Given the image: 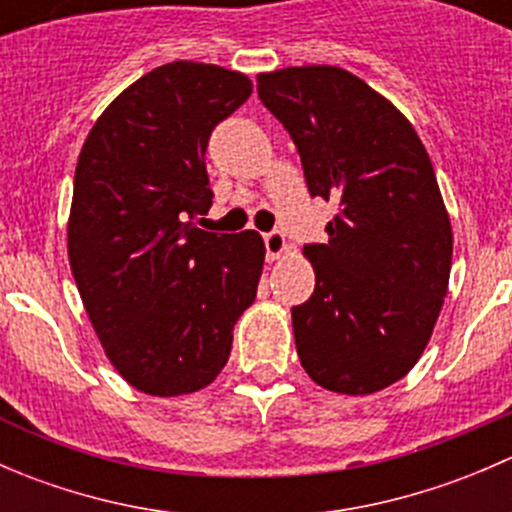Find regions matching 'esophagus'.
<instances>
[{
    "instance_id": "obj_1",
    "label": "esophagus",
    "mask_w": 512,
    "mask_h": 512,
    "mask_svg": "<svg viewBox=\"0 0 512 512\" xmlns=\"http://www.w3.org/2000/svg\"><path fill=\"white\" fill-rule=\"evenodd\" d=\"M265 247H267V257H270V260H280V257L289 250L285 235H282V232H277V230L267 232V235H265Z\"/></svg>"
}]
</instances>
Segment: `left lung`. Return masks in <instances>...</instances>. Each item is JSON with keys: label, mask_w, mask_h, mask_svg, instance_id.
I'll return each instance as SVG.
<instances>
[{"label": "left lung", "mask_w": 512, "mask_h": 512, "mask_svg": "<svg viewBox=\"0 0 512 512\" xmlns=\"http://www.w3.org/2000/svg\"><path fill=\"white\" fill-rule=\"evenodd\" d=\"M287 128L312 195L339 200L329 240L307 245L314 294L292 309L314 384L366 396L421 359L448 292L453 230L431 158L409 118L347 69L257 74Z\"/></svg>", "instance_id": "obj_1"}]
</instances>
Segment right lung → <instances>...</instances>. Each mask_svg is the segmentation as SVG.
Instances as JSON below:
<instances>
[{
	"mask_svg": "<svg viewBox=\"0 0 512 512\" xmlns=\"http://www.w3.org/2000/svg\"><path fill=\"white\" fill-rule=\"evenodd\" d=\"M250 94L240 71L163 64L108 103L79 153L69 265L108 361L143 394L213 384L255 302L262 237L193 225L213 203L210 133Z\"/></svg>",
	"mask_w": 512,
	"mask_h": 512,
	"instance_id": "add662e5",
	"label": "right lung"
}]
</instances>
